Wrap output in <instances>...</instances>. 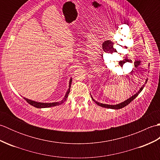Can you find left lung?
I'll use <instances>...</instances> for the list:
<instances>
[{"label": "left lung", "mask_w": 160, "mask_h": 160, "mask_svg": "<svg viewBox=\"0 0 160 160\" xmlns=\"http://www.w3.org/2000/svg\"><path fill=\"white\" fill-rule=\"evenodd\" d=\"M147 80H148V79H147L146 80V82H145V84L147 82ZM145 84H144V85H145ZM144 85H143L142 86L140 89V90H139V91H138V93H135V95H133V96H132V97H131V98H129L128 99H127V100H125V101H124L123 102H121V103H120V104H115V105H111V104H102V103H100V102H98L97 101H96L93 98L91 97V98H92V100L95 102H96L98 105H99V106H100V107H104V108H112V109H120V108H123V107H126L127 106V105H128L129 103H131V102L135 98H136L138 96V94L140 93L141 91H142V89H144Z\"/></svg>", "instance_id": "left-lung-1"}]
</instances>
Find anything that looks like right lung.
Masks as SVG:
<instances>
[{
  "instance_id": "add662e5",
  "label": "right lung",
  "mask_w": 160,
  "mask_h": 160,
  "mask_svg": "<svg viewBox=\"0 0 160 160\" xmlns=\"http://www.w3.org/2000/svg\"><path fill=\"white\" fill-rule=\"evenodd\" d=\"M71 82H72V79H70L69 81V89H68L67 93L65 94V96H64V98H63L62 100H61L60 102H52V103H43V102H35V101H33L31 100H29L28 98H23L24 99H25L28 102L32 105L33 107H36V108H47V107H56V106H58V105H60L61 104H62L64 101L67 100V98L69 96V93L70 92V88H71Z\"/></svg>"
}]
</instances>
